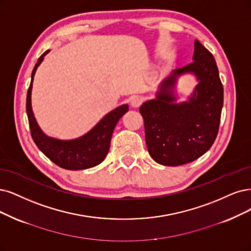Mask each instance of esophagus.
Here are the masks:
<instances>
[{
    "mask_svg": "<svg viewBox=\"0 0 251 251\" xmlns=\"http://www.w3.org/2000/svg\"><path fill=\"white\" fill-rule=\"evenodd\" d=\"M141 104H142V99H141L140 97L134 96V97H132V98L130 99V105H131L132 107L136 108V107L140 106Z\"/></svg>",
    "mask_w": 251,
    "mask_h": 251,
    "instance_id": "34e87169",
    "label": "esophagus"
}]
</instances>
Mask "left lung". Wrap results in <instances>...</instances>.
<instances>
[{"label": "left lung", "instance_id": "obj_1", "mask_svg": "<svg viewBox=\"0 0 251 251\" xmlns=\"http://www.w3.org/2000/svg\"><path fill=\"white\" fill-rule=\"evenodd\" d=\"M193 62L166 77L156 98L141 105L148 151L159 164L178 166L205 154L214 143L224 105V87L213 54L194 41ZM193 74L198 85L187 101L178 102L177 77Z\"/></svg>", "mask_w": 251, "mask_h": 251}]
</instances>
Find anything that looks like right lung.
<instances>
[{"label":"right lung","mask_w":251,"mask_h":251,"mask_svg":"<svg viewBox=\"0 0 251 251\" xmlns=\"http://www.w3.org/2000/svg\"><path fill=\"white\" fill-rule=\"evenodd\" d=\"M46 50L37 61L32 72V78L26 94V115L29 120L32 138L38 149L53 163L65 170L78 171L94 168L104 160L109 151L111 135L118 121L128 111V104L120 105L109 111L89 132L74 140H58L46 135L39 127L32 109V88L37 68L42 63Z\"/></svg>","instance_id":"1"}]
</instances>
